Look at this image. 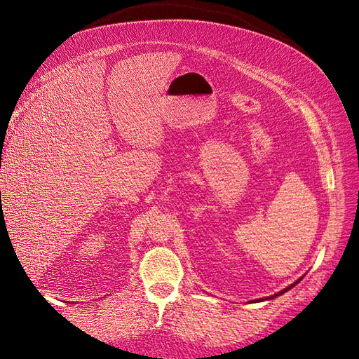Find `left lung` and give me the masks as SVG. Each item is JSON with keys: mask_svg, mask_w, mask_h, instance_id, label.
Masks as SVG:
<instances>
[{"mask_svg": "<svg viewBox=\"0 0 359 359\" xmlns=\"http://www.w3.org/2000/svg\"><path fill=\"white\" fill-rule=\"evenodd\" d=\"M302 277H304V276H302ZM302 277H301V278H298V280H297V281H295V283H292V285H290V286H287V287H286V289H283V290H280V292H277V293H274V295H271V297H266V298H260V299H255V301H253V302H260V301H265V299H273V298H277V297H280V295H283V293H285V292H287V290H290V289H292V287H293V286H297V285H298V283H299V281H301V280H302Z\"/></svg>", "mask_w": 359, "mask_h": 359, "instance_id": "obj_1", "label": "left lung"}]
</instances>
